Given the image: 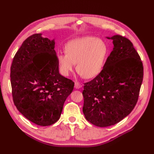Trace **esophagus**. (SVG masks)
<instances>
[{
	"instance_id": "1",
	"label": "esophagus",
	"mask_w": 154,
	"mask_h": 154,
	"mask_svg": "<svg viewBox=\"0 0 154 154\" xmlns=\"http://www.w3.org/2000/svg\"><path fill=\"white\" fill-rule=\"evenodd\" d=\"M82 87V85L81 84V83H78L77 82H76L75 83H74V87H75L76 89H78V88H80Z\"/></svg>"
}]
</instances>
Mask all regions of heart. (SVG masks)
Wrapping results in <instances>:
<instances>
[{
	"mask_svg": "<svg viewBox=\"0 0 154 154\" xmlns=\"http://www.w3.org/2000/svg\"><path fill=\"white\" fill-rule=\"evenodd\" d=\"M65 49L66 53L57 55L60 72L69 76L77 63V71L87 79L94 78L101 72L109 53L103 40L91 36L70 40Z\"/></svg>",
	"mask_w": 154,
	"mask_h": 154,
	"instance_id": "obj_1",
	"label": "heart"
}]
</instances>
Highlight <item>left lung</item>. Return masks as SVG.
<instances>
[{"label": "left lung", "mask_w": 154, "mask_h": 154, "mask_svg": "<svg viewBox=\"0 0 154 154\" xmlns=\"http://www.w3.org/2000/svg\"><path fill=\"white\" fill-rule=\"evenodd\" d=\"M114 48L101 72L85 83L83 112L97 127L114 125L127 116L136 106L143 79L140 57L128 38L114 35Z\"/></svg>", "instance_id": "obj_1"}]
</instances>
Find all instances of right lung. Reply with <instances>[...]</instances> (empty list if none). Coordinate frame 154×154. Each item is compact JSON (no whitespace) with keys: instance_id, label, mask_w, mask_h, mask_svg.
<instances>
[{"instance_id":"obj_1","label":"right lung","mask_w":154,"mask_h":154,"mask_svg":"<svg viewBox=\"0 0 154 154\" xmlns=\"http://www.w3.org/2000/svg\"><path fill=\"white\" fill-rule=\"evenodd\" d=\"M34 34L24 41L13 58L11 84L14 104L40 126L59 119L74 83L59 73L54 40Z\"/></svg>"}]
</instances>
